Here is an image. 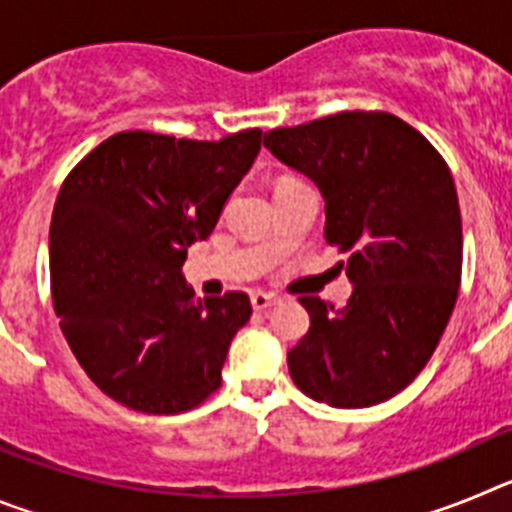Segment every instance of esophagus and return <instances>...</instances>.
Instances as JSON below:
<instances>
[{"mask_svg":"<svg viewBox=\"0 0 512 512\" xmlns=\"http://www.w3.org/2000/svg\"><path fill=\"white\" fill-rule=\"evenodd\" d=\"M251 305H253V310H269L271 305H277V297L266 295V292H253Z\"/></svg>","mask_w":512,"mask_h":512,"instance_id":"1","label":"esophagus"}]
</instances>
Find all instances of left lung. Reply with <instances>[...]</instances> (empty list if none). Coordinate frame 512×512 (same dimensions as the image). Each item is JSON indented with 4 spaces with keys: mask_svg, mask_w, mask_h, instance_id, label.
Segmentation results:
<instances>
[{
    "mask_svg": "<svg viewBox=\"0 0 512 512\" xmlns=\"http://www.w3.org/2000/svg\"><path fill=\"white\" fill-rule=\"evenodd\" d=\"M264 146L320 189L325 241L348 251L343 307L300 297L310 328L287 354L305 395L369 408L405 390L436 351L461 282V212L436 148L387 112L271 130Z\"/></svg>",
    "mask_w": 512,
    "mask_h": 512,
    "instance_id": "1",
    "label": "left lung"
}]
</instances>
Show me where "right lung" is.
I'll return each mask as SVG.
<instances>
[{"label": "right lung", "mask_w": 512, "mask_h": 512, "mask_svg": "<svg viewBox=\"0 0 512 512\" xmlns=\"http://www.w3.org/2000/svg\"><path fill=\"white\" fill-rule=\"evenodd\" d=\"M259 151L261 130L217 143L135 130L66 176L51 220L53 307L81 369L125 408L184 413L220 387L251 302L197 300L182 266Z\"/></svg>", "instance_id": "right-lung-1"}]
</instances>
